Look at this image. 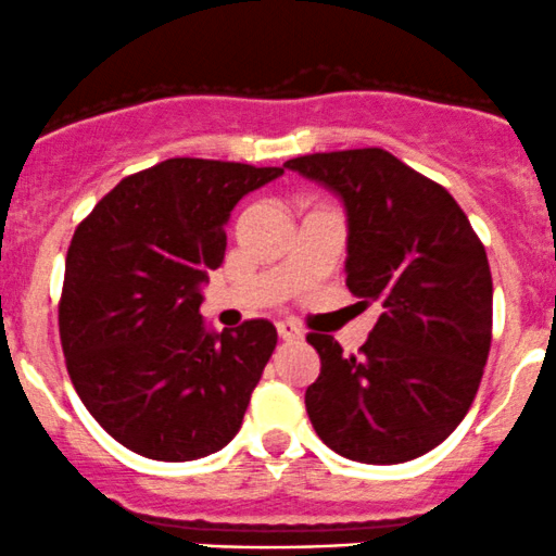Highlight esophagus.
<instances>
[{
	"label": "esophagus",
	"mask_w": 556,
	"mask_h": 556,
	"mask_svg": "<svg viewBox=\"0 0 556 556\" xmlns=\"http://www.w3.org/2000/svg\"><path fill=\"white\" fill-rule=\"evenodd\" d=\"M276 328H278V336H280V339H283V341H299V339H302V328H299L296 323L280 320Z\"/></svg>",
	"instance_id": "34e87169"
}]
</instances>
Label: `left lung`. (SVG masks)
Masks as SVG:
<instances>
[{
    "label": "left lung",
    "mask_w": 556,
    "mask_h": 556,
    "mask_svg": "<svg viewBox=\"0 0 556 556\" xmlns=\"http://www.w3.org/2000/svg\"><path fill=\"white\" fill-rule=\"evenodd\" d=\"M289 170L346 210V286L380 304L359 354L309 333L320 376L304 394L312 428L341 457L396 465L463 422L491 349L485 249L444 186L386 149L304 154Z\"/></svg>",
    "instance_id": "8db88e82"
}]
</instances>
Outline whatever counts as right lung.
I'll use <instances>...</instances> for the list:
<instances>
[{"instance_id": "add662e5", "label": "right lung", "mask_w": 556, "mask_h": 556, "mask_svg": "<svg viewBox=\"0 0 556 556\" xmlns=\"http://www.w3.org/2000/svg\"><path fill=\"white\" fill-rule=\"evenodd\" d=\"M283 167L176 157L123 178L73 233L60 339L80 402L117 444L160 463L239 433L276 326L207 328L202 286L241 197Z\"/></svg>"}]
</instances>
